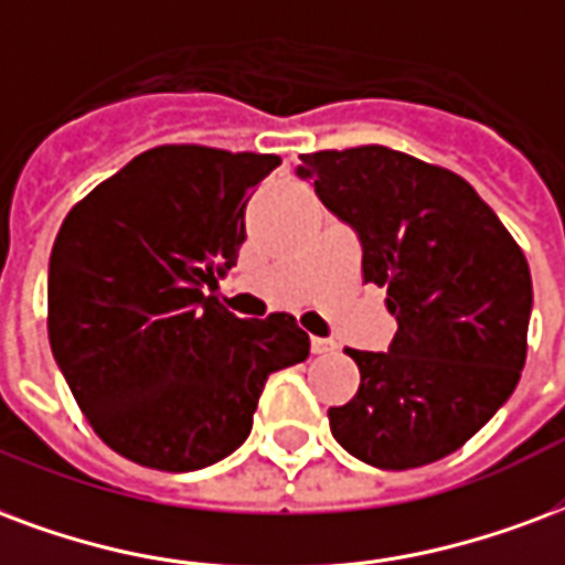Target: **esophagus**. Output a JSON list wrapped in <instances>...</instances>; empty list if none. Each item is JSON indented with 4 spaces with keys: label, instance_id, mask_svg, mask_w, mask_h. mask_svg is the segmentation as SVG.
<instances>
[{
    "label": "esophagus",
    "instance_id": "1",
    "mask_svg": "<svg viewBox=\"0 0 565 565\" xmlns=\"http://www.w3.org/2000/svg\"><path fill=\"white\" fill-rule=\"evenodd\" d=\"M335 350H338L335 341H329V338H311V353H317V356L335 353Z\"/></svg>",
    "mask_w": 565,
    "mask_h": 565
}]
</instances>
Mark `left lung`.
<instances>
[{"mask_svg":"<svg viewBox=\"0 0 565 565\" xmlns=\"http://www.w3.org/2000/svg\"><path fill=\"white\" fill-rule=\"evenodd\" d=\"M296 173L356 230L362 278L386 290L388 353L347 350L362 374L329 428L380 470L461 449L515 392L533 311L530 266L491 206L452 170L386 146L299 154Z\"/></svg>","mask_w":565,"mask_h":565,"instance_id":"obj_1","label":"left lung"}]
</instances>
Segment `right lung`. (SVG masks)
<instances>
[{
    "mask_svg": "<svg viewBox=\"0 0 565 565\" xmlns=\"http://www.w3.org/2000/svg\"><path fill=\"white\" fill-rule=\"evenodd\" d=\"M278 154L158 146L83 198L50 250L47 332L113 452L167 473L248 440L271 371L308 359L290 315L242 320L206 296L236 266L250 191Z\"/></svg>",
    "mask_w": 565,
    "mask_h": 565,
    "instance_id": "1",
    "label": "right lung"
}]
</instances>
